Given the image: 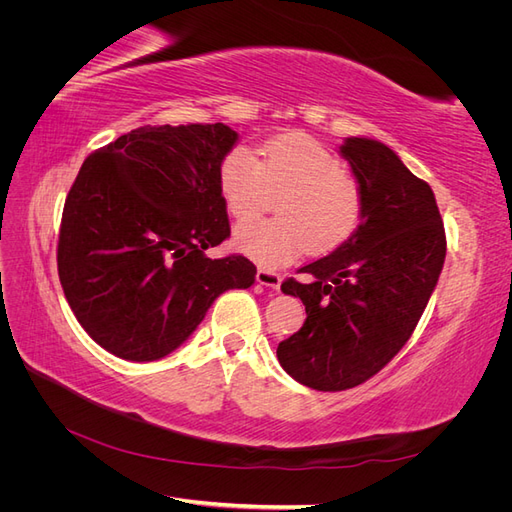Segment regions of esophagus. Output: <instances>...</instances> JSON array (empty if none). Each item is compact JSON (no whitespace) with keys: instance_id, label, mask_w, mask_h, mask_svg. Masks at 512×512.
<instances>
[{"instance_id":"1","label":"esophagus","mask_w":512,"mask_h":512,"mask_svg":"<svg viewBox=\"0 0 512 512\" xmlns=\"http://www.w3.org/2000/svg\"><path fill=\"white\" fill-rule=\"evenodd\" d=\"M256 280H258V284H262V286H269V288H275V290H280V286H282V275H280V273H275V271H271V269H265V267H260V269H258V273H256Z\"/></svg>"}]
</instances>
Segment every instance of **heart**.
<instances>
[{
    "mask_svg": "<svg viewBox=\"0 0 512 512\" xmlns=\"http://www.w3.org/2000/svg\"><path fill=\"white\" fill-rule=\"evenodd\" d=\"M220 194L237 220L254 218L275 203L277 218L243 222L235 243L260 265L282 267L307 245L329 252L356 230L363 194L356 177L327 145L305 134H286L262 147V160L235 147L220 164Z\"/></svg>",
    "mask_w": 512,
    "mask_h": 512,
    "instance_id": "1",
    "label": "heart"
}]
</instances>
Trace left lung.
Wrapping results in <instances>:
<instances>
[{
	"label": "left lung",
	"mask_w": 512,
	"mask_h": 512,
	"mask_svg": "<svg viewBox=\"0 0 512 512\" xmlns=\"http://www.w3.org/2000/svg\"><path fill=\"white\" fill-rule=\"evenodd\" d=\"M361 185L363 215L335 252L286 277L303 327L277 346L288 374L316 391L363 384L404 348L421 320L446 256V235L429 185L371 138L339 147Z\"/></svg>",
	"instance_id": "left-lung-1"
}]
</instances>
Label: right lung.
Listing matches in <instances>:
<instances>
[{
    "label": "right lung",
    "mask_w": 512,
    "mask_h": 512,
    "mask_svg": "<svg viewBox=\"0 0 512 512\" xmlns=\"http://www.w3.org/2000/svg\"><path fill=\"white\" fill-rule=\"evenodd\" d=\"M235 143L224 123L143 126L89 153L76 175L59 282L87 335L119 359H162L222 292L254 284L245 256L205 254L230 237L218 179Z\"/></svg>",
    "instance_id": "obj_1"
}]
</instances>
